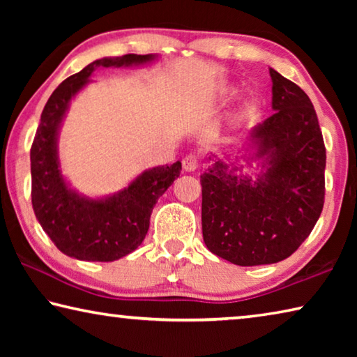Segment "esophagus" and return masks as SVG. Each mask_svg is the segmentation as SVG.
<instances>
[{"instance_id": "34e87169", "label": "esophagus", "mask_w": 357, "mask_h": 357, "mask_svg": "<svg viewBox=\"0 0 357 357\" xmlns=\"http://www.w3.org/2000/svg\"><path fill=\"white\" fill-rule=\"evenodd\" d=\"M183 168L185 172H195L198 168V160L195 155H185L183 159Z\"/></svg>"}]
</instances>
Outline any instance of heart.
<instances>
[{"label":"heart","mask_w":357,"mask_h":357,"mask_svg":"<svg viewBox=\"0 0 357 357\" xmlns=\"http://www.w3.org/2000/svg\"><path fill=\"white\" fill-rule=\"evenodd\" d=\"M231 94H233V88H222L220 93H219V100H225V99H228ZM241 116H243V112H241V110L234 112V113L231 114V116H229V119H228L229 126H236V124L239 123Z\"/></svg>","instance_id":"b5f03b06"}]
</instances>
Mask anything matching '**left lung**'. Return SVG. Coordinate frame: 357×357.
<instances>
[{
    "instance_id": "1",
    "label": "left lung",
    "mask_w": 357,
    "mask_h": 357,
    "mask_svg": "<svg viewBox=\"0 0 357 357\" xmlns=\"http://www.w3.org/2000/svg\"><path fill=\"white\" fill-rule=\"evenodd\" d=\"M269 74L274 113L249 132L238 154H208L200 176L204 244L238 266L288 258L324 204L326 148L315 108L298 84L273 68Z\"/></svg>"
}]
</instances>
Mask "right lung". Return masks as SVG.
I'll return each mask as SVG.
<instances>
[{"instance_id": "1", "label": "right lung", "mask_w": 357, "mask_h": 357, "mask_svg": "<svg viewBox=\"0 0 357 357\" xmlns=\"http://www.w3.org/2000/svg\"><path fill=\"white\" fill-rule=\"evenodd\" d=\"M157 55L96 59L53 91L40 114L31 146V202L36 219L64 255L83 261H114L143 243L153 208L173 184L181 162L143 170L130 183L105 197H88L72 187L59 162L61 132L70 102L93 80L99 68H142Z\"/></svg>"}]
</instances>
